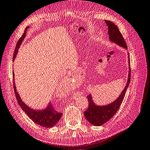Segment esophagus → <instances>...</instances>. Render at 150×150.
<instances>
[{"label":"esophagus","instance_id":"1","mask_svg":"<svg viewBox=\"0 0 150 150\" xmlns=\"http://www.w3.org/2000/svg\"><path fill=\"white\" fill-rule=\"evenodd\" d=\"M74 75H68V76H66V78L64 79V81H66L68 83H69V82H70H70L72 81V80L74 79Z\"/></svg>","mask_w":150,"mask_h":150}]
</instances>
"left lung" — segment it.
I'll use <instances>...</instances> for the list:
<instances>
[{"mask_svg": "<svg viewBox=\"0 0 150 150\" xmlns=\"http://www.w3.org/2000/svg\"><path fill=\"white\" fill-rule=\"evenodd\" d=\"M106 25L108 26L109 35V40L110 42L117 44L120 47L127 49V46L124 40L121 33L118 30V28L113 22L105 20ZM128 61H129V75L128 79L124 90L122 91L120 96L115 100L106 105L99 106L96 105L92 95L90 94L87 97L89 101V106L86 111L84 112V116L87 121L92 125L95 126H101L108 122L110 118H112L114 115L117 113L122 104L125 97L126 91L129 87L130 81V57L128 53Z\"/></svg>", "mask_w": 150, "mask_h": 150, "instance_id": "8db88e82", "label": "left lung"}]
</instances>
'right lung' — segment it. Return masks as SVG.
I'll use <instances>...</instances> for the list:
<instances>
[{
    "label": "right lung",
    "instance_id": "1",
    "mask_svg": "<svg viewBox=\"0 0 150 150\" xmlns=\"http://www.w3.org/2000/svg\"><path fill=\"white\" fill-rule=\"evenodd\" d=\"M28 28L29 26H27V27L25 28V32L18 42L16 46V49L14 50L13 61H14L15 58H16L18 52V49L20 48L21 44H22L23 40L25 39V38L26 37V31H27ZM13 75L14 80L13 86L15 95H16V98L18 104L20 106L21 109L24 111L25 113L28 115V117L31 119L33 122H35V124L47 128L52 127L53 126H54L60 120L61 117H62V113H59L57 112V111H56L55 108H54V106H52V104L51 103H49L47 107L42 110H34L26 105L25 103L23 101V100L20 96V95H19L16 91V84H15L14 82V72H13Z\"/></svg>",
    "mask_w": 150,
    "mask_h": 150
}]
</instances>
